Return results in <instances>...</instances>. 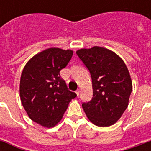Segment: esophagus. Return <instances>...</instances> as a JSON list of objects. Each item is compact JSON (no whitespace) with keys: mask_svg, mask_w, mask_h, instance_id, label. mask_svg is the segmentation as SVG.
Listing matches in <instances>:
<instances>
[{"mask_svg":"<svg viewBox=\"0 0 151 151\" xmlns=\"http://www.w3.org/2000/svg\"><path fill=\"white\" fill-rule=\"evenodd\" d=\"M76 94H77V96H79V94H80V90L78 89L77 91H76Z\"/></svg>","mask_w":151,"mask_h":151,"instance_id":"esophagus-1","label":"esophagus"}]
</instances>
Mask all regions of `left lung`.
<instances>
[{
    "instance_id": "1",
    "label": "left lung",
    "mask_w": 151,
    "mask_h": 151,
    "mask_svg": "<svg viewBox=\"0 0 151 151\" xmlns=\"http://www.w3.org/2000/svg\"><path fill=\"white\" fill-rule=\"evenodd\" d=\"M76 53L92 78L93 95L89 102L82 103L84 111L97 126L112 125L128 107L132 90L126 65L114 52L102 47L82 48Z\"/></svg>"
}]
</instances>
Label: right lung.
<instances>
[{
    "label": "right lung",
    "mask_w": 151,
    "mask_h": 151,
    "mask_svg": "<svg viewBox=\"0 0 151 151\" xmlns=\"http://www.w3.org/2000/svg\"><path fill=\"white\" fill-rule=\"evenodd\" d=\"M73 51L52 48L34 55L26 64L20 79V99L29 118L51 128L62 119L77 95L67 88L59 72Z\"/></svg>",
    "instance_id": "obj_1"
}]
</instances>
